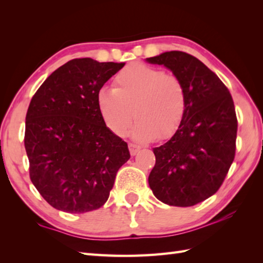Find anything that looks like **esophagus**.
Here are the masks:
<instances>
[{
    "label": "esophagus",
    "mask_w": 263,
    "mask_h": 263,
    "mask_svg": "<svg viewBox=\"0 0 263 263\" xmlns=\"http://www.w3.org/2000/svg\"><path fill=\"white\" fill-rule=\"evenodd\" d=\"M139 149H141V146H139V145L129 144V152H130V155H132V156L135 155Z\"/></svg>",
    "instance_id": "esophagus-1"
}]
</instances>
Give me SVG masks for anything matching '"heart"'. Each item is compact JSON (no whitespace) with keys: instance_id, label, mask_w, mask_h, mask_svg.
<instances>
[{"instance_id":"obj_1","label":"heart","mask_w":263,"mask_h":263,"mask_svg":"<svg viewBox=\"0 0 263 263\" xmlns=\"http://www.w3.org/2000/svg\"><path fill=\"white\" fill-rule=\"evenodd\" d=\"M115 87H101L97 95L99 112L117 136H124L134 114L132 136L142 142L171 137L182 124L188 107L185 84L176 74L134 63L114 79Z\"/></svg>"}]
</instances>
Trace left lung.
Returning a JSON list of instances; mask_svg holds the SVG:
<instances>
[{
    "label": "left lung",
    "instance_id": "left-lung-1",
    "mask_svg": "<svg viewBox=\"0 0 263 263\" xmlns=\"http://www.w3.org/2000/svg\"><path fill=\"white\" fill-rule=\"evenodd\" d=\"M146 61L171 69L188 92L182 124L170 141L153 148L149 188L166 205L194 206L220 188L234 161V102L220 79L195 56L172 50Z\"/></svg>",
    "mask_w": 263,
    "mask_h": 263
}]
</instances>
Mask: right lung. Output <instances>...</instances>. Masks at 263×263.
Wrapping results in <instances>:
<instances>
[{"instance_id": "right-lung-1", "label": "right lung", "mask_w": 263, "mask_h": 263, "mask_svg": "<svg viewBox=\"0 0 263 263\" xmlns=\"http://www.w3.org/2000/svg\"><path fill=\"white\" fill-rule=\"evenodd\" d=\"M124 65L75 58L52 72L29 104V174L58 211L82 214L103 206L129 160L127 143L106 126L97 104L99 90Z\"/></svg>"}]
</instances>
